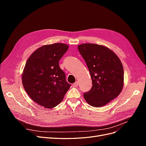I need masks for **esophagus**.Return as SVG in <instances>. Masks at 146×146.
<instances>
[{"mask_svg": "<svg viewBox=\"0 0 146 146\" xmlns=\"http://www.w3.org/2000/svg\"><path fill=\"white\" fill-rule=\"evenodd\" d=\"M78 82H75L74 84H73V86L74 87H77V86H78Z\"/></svg>", "mask_w": 146, "mask_h": 146, "instance_id": "obj_1", "label": "esophagus"}]
</instances>
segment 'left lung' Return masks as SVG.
Returning a JSON list of instances; mask_svg holds the SVG:
<instances>
[{"label": "left lung", "mask_w": 146, "mask_h": 146, "mask_svg": "<svg viewBox=\"0 0 146 146\" xmlns=\"http://www.w3.org/2000/svg\"><path fill=\"white\" fill-rule=\"evenodd\" d=\"M78 49L90 70L92 83L90 91L83 94L84 98L92 107L107 105L120 94L123 86L120 59L109 48L96 44H82Z\"/></svg>", "instance_id": "obj_1"}]
</instances>
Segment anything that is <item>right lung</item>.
<instances>
[{"label":"right lung","mask_w":146,"mask_h":146,"mask_svg":"<svg viewBox=\"0 0 146 146\" xmlns=\"http://www.w3.org/2000/svg\"><path fill=\"white\" fill-rule=\"evenodd\" d=\"M68 48L63 43L44 45L33 52L25 63L22 74L23 87L30 98L43 107L58 105L70 86L59 66Z\"/></svg>","instance_id":"add662e5"}]
</instances>
